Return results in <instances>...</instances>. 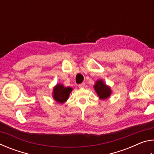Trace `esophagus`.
I'll return each instance as SVG.
<instances>
[{
	"label": "esophagus",
	"mask_w": 154,
	"mask_h": 154,
	"mask_svg": "<svg viewBox=\"0 0 154 154\" xmlns=\"http://www.w3.org/2000/svg\"><path fill=\"white\" fill-rule=\"evenodd\" d=\"M84 86H85V83H81V84L79 85V88H84Z\"/></svg>",
	"instance_id": "1"
}]
</instances>
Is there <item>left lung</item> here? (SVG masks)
Returning <instances> with one entry per match:
<instances>
[{
	"label": "left lung",
	"instance_id": "8db88e82",
	"mask_svg": "<svg viewBox=\"0 0 154 154\" xmlns=\"http://www.w3.org/2000/svg\"><path fill=\"white\" fill-rule=\"evenodd\" d=\"M96 92L97 93L98 97L102 100L108 98L111 94V88L104 83L102 79L96 81L94 85Z\"/></svg>",
	"mask_w": 154,
	"mask_h": 154
}]
</instances>
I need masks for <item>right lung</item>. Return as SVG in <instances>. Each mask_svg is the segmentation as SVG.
Returning <instances> with one entry per match:
<instances>
[{
    "label": "right lung",
    "mask_w": 154,
    "mask_h": 154,
    "mask_svg": "<svg viewBox=\"0 0 154 154\" xmlns=\"http://www.w3.org/2000/svg\"><path fill=\"white\" fill-rule=\"evenodd\" d=\"M72 90V88H66L62 84H57L54 88L53 98L57 103H64L69 98Z\"/></svg>",
    "instance_id": "add662e5"
}]
</instances>
